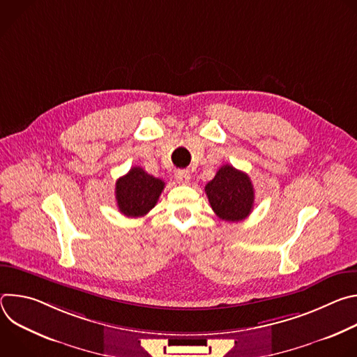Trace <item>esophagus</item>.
<instances>
[{"instance_id":"obj_1","label":"esophagus","mask_w":357,"mask_h":357,"mask_svg":"<svg viewBox=\"0 0 357 357\" xmlns=\"http://www.w3.org/2000/svg\"><path fill=\"white\" fill-rule=\"evenodd\" d=\"M175 179L178 183H188L190 181V174L186 169H178L175 172Z\"/></svg>"}]
</instances>
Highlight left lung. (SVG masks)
<instances>
[{"label": "left lung", "mask_w": 357, "mask_h": 357, "mask_svg": "<svg viewBox=\"0 0 357 357\" xmlns=\"http://www.w3.org/2000/svg\"><path fill=\"white\" fill-rule=\"evenodd\" d=\"M213 212L225 222L245 219L254 205V188L247 174L226 164L205 186Z\"/></svg>", "instance_id": "left-lung-1"}]
</instances>
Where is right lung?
Here are the masks:
<instances>
[{"label":"right lung","instance_id":"right-lung-1","mask_svg":"<svg viewBox=\"0 0 357 357\" xmlns=\"http://www.w3.org/2000/svg\"><path fill=\"white\" fill-rule=\"evenodd\" d=\"M165 182L146 174L139 167H132L127 175L116 182V200L119 211L127 218L146 215L157 205Z\"/></svg>","mask_w":357,"mask_h":357}]
</instances>
